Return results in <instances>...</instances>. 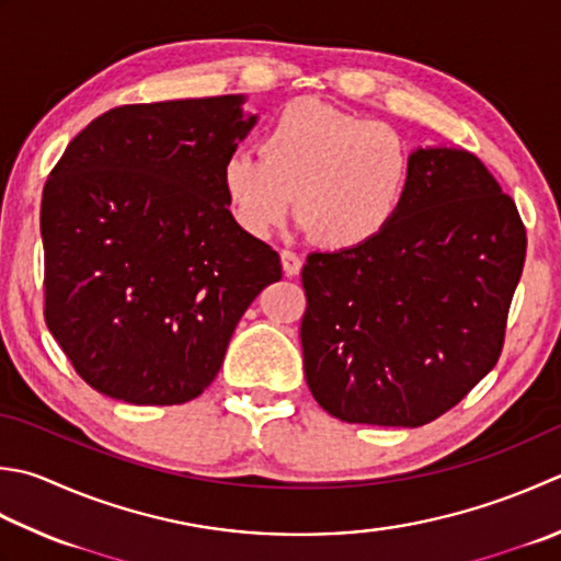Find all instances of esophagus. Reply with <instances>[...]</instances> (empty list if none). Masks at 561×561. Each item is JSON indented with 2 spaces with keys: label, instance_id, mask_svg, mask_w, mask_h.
Masks as SVG:
<instances>
[{
  "label": "esophagus",
  "instance_id": "1",
  "mask_svg": "<svg viewBox=\"0 0 561 561\" xmlns=\"http://www.w3.org/2000/svg\"><path fill=\"white\" fill-rule=\"evenodd\" d=\"M301 257L296 255L294 250H282V267H284V274H289V277H294V274L301 272Z\"/></svg>",
  "mask_w": 561,
  "mask_h": 561
}]
</instances>
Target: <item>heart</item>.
I'll use <instances>...</instances> for the list:
<instances>
[{"label":"heart","instance_id":"obj_1","mask_svg":"<svg viewBox=\"0 0 561 561\" xmlns=\"http://www.w3.org/2000/svg\"><path fill=\"white\" fill-rule=\"evenodd\" d=\"M260 156L233 152L221 184L236 224L267 238L294 211L318 243L367 245L397 221L413 158L399 130L318 99L282 106L260 136Z\"/></svg>","mask_w":561,"mask_h":561}]
</instances>
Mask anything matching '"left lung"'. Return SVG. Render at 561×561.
Masks as SVG:
<instances>
[{"instance_id":"1","label":"left lung","mask_w":561,"mask_h":561,"mask_svg":"<svg viewBox=\"0 0 561 561\" xmlns=\"http://www.w3.org/2000/svg\"><path fill=\"white\" fill-rule=\"evenodd\" d=\"M393 226L367 245L311 252L301 347L313 399L345 423L419 427L496 367L528 236L477 156L413 152Z\"/></svg>"}]
</instances>
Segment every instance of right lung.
I'll list each match as a JSON object with an SVG mask.
<instances>
[{
  "instance_id": "right-lung-1",
  "label": "right lung",
  "mask_w": 561,
  "mask_h": 561,
  "mask_svg": "<svg viewBox=\"0 0 561 561\" xmlns=\"http://www.w3.org/2000/svg\"><path fill=\"white\" fill-rule=\"evenodd\" d=\"M243 96L126 104L77 134L43 186V316L77 375L136 405L214 381L240 316L282 279L221 184Z\"/></svg>"
}]
</instances>
